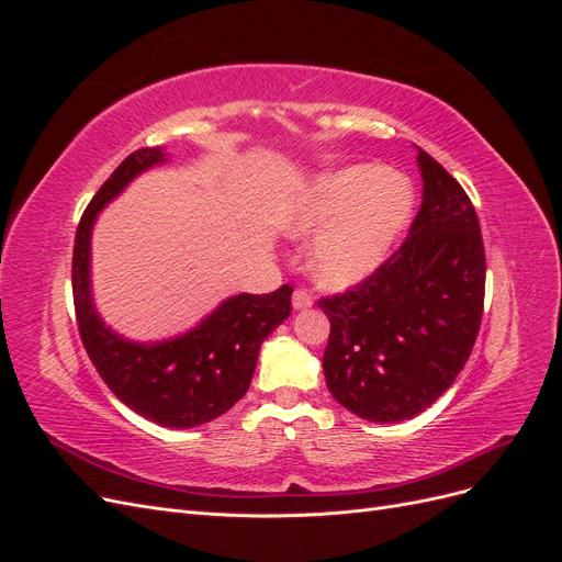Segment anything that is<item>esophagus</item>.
Segmentation results:
<instances>
[{
    "instance_id": "1",
    "label": "esophagus",
    "mask_w": 562,
    "mask_h": 562,
    "mask_svg": "<svg viewBox=\"0 0 562 562\" xmlns=\"http://www.w3.org/2000/svg\"><path fill=\"white\" fill-rule=\"evenodd\" d=\"M314 304V297L310 291H304V288H297V291L293 293V307L295 310H310Z\"/></svg>"
}]
</instances>
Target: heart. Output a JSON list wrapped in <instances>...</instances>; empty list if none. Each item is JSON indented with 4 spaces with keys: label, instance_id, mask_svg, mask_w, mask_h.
I'll return each instance as SVG.
<instances>
[{
    "label": "heart",
    "instance_id": "heart-1",
    "mask_svg": "<svg viewBox=\"0 0 562 562\" xmlns=\"http://www.w3.org/2000/svg\"><path fill=\"white\" fill-rule=\"evenodd\" d=\"M413 187L380 164H356L310 182L288 209L285 229L314 236L307 262L314 279L345 291L389 258L411 223Z\"/></svg>",
    "mask_w": 562,
    "mask_h": 562
}]
</instances>
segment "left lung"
<instances>
[{
  "instance_id": "8db88e82",
  "label": "left lung",
  "mask_w": 562,
  "mask_h": 562,
  "mask_svg": "<svg viewBox=\"0 0 562 562\" xmlns=\"http://www.w3.org/2000/svg\"><path fill=\"white\" fill-rule=\"evenodd\" d=\"M424 194L407 239L368 279L321 297L323 353L337 403L401 422L443 396L471 356L485 300V248L469 194L419 149Z\"/></svg>"
}]
</instances>
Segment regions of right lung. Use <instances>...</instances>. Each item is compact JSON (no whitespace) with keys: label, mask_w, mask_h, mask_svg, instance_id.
<instances>
[{"label":"right lung","mask_w":562,"mask_h":562,"mask_svg":"<svg viewBox=\"0 0 562 562\" xmlns=\"http://www.w3.org/2000/svg\"><path fill=\"white\" fill-rule=\"evenodd\" d=\"M164 157L161 147L135 149L91 199L75 236L72 295L81 345L112 394L161 427L187 429L227 413L246 394L265 337L291 316L293 285L229 297L194 330L159 345H135L105 328L93 310L89 281L95 215Z\"/></svg>","instance_id":"add662e5"}]
</instances>
